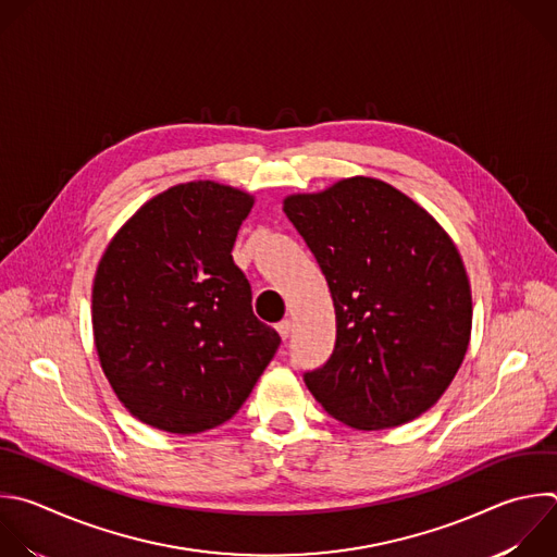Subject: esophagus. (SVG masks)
I'll use <instances>...</instances> for the list:
<instances>
[{"label": "esophagus", "instance_id": "1", "mask_svg": "<svg viewBox=\"0 0 557 557\" xmlns=\"http://www.w3.org/2000/svg\"><path fill=\"white\" fill-rule=\"evenodd\" d=\"M277 332H280V336H282V338H288V336H290V332H293V321H290V319L280 321V323H277Z\"/></svg>", "mask_w": 557, "mask_h": 557}]
</instances>
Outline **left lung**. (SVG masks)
Listing matches in <instances>:
<instances>
[{
    "label": "left lung",
    "mask_w": 557,
    "mask_h": 557,
    "mask_svg": "<svg viewBox=\"0 0 557 557\" xmlns=\"http://www.w3.org/2000/svg\"><path fill=\"white\" fill-rule=\"evenodd\" d=\"M284 212L317 258L336 312L332 356L304 374L314 400L358 431L429 411L453 383L472 330L470 282L450 236L372 176L290 195Z\"/></svg>",
    "instance_id": "1"
}]
</instances>
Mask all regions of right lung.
Wrapping results in <instances>:
<instances>
[{
	"instance_id": "1",
	"label": "right lung",
	"mask_w": 557,
	"mask_h": 557,
	"mask_svg": "<svg viewBox=\"0 0 557 557\" xmlns=\"http://www.w3.org/2000/svg\"><path fill=\"white\" fill-rule=\"evenodd\" d=\"M253 197L190 181L152 197L104 249L94 341L120 403L144 424L195 435L232 420L280 347L251 310L232 249Z\"/></svg>"
}]
</instances>
